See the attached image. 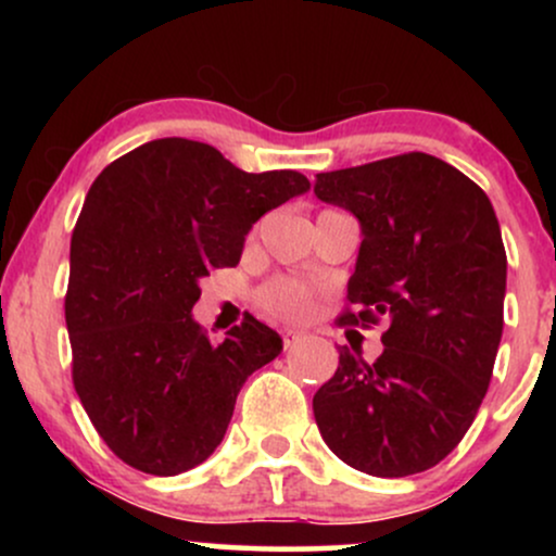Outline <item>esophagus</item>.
Here are the masks:
<instances>
[{"label": "esophagus", "instance_id": "obj_1", "mask_svg": "<svg viewBox=\"0 0 556 556\" xmlns=\"http://www.w3.org/2000/svg\"><path fill=\"white\" fill-rule=\"evenodd\" d=\"M303 331H298V329H285L282 331V342H285V348H295V344L303 340Z\"/></svg>", "mask_w": 556, "mask_h": 556}]
</instances>
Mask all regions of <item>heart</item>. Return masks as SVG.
Listing matches in <instances>:
<instances>
[{
    "instance_id": "obj_1",
    "label": "heart",
    "mask_w": 556,
    "mask_h": 556,
    "mask_svg": "<svg viewBox=\"0 0 556 556\" xmlns=\"http://www.w3.org/2000/svg\"><path fill=\"white\" fill-rule=\"evenodd\" d=\"M318 292L311 285L298 282V279H271L269 285L261 287L258 303L266 314L285 321H303L316 311Z\"/></svg>"
}]
</instances>
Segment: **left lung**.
<instances>
[{"label": "left lung", "instance_id": "left-lung-1", "mask_svg": "<svg viewBox=\"0 0 556 556\" xmlns=\"http://www.w3.org/2000/svg\"><path fill=\"white\" fill-rule=\"evenodd\" d=\"M314 193L361 222L340 324L387 321L374 363L340 348L314 394L329 450L379 478L424 473L473 424L504 324L507 253L489 195L431 154L316 175Z\"/></svg>", "mask_w": 556, "mask_h": 556}]
</instances>
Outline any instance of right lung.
Returning <instances> with one entry per match:
<instances>
[{
    "instance_id": "1",
    "label": "right lung",
    "mask_w": 556,
    "mask_h": 556,
    "mask_svg": "<svg viewBox=\"0 0 556 556\" xmlns=\"http://www.w3.org/2000/svg\"><path fill=\"white\" fill-rule=\"evenodd\" d=\"M308 188L295 169L253 175L188 138L138 146L93 180L70 242L73 384L130 468L201 465L248 376L282 353V337L251 314L212 342L190 311L208 271L238 266L248 229Z\"/></svg>"
}]
</instances>
